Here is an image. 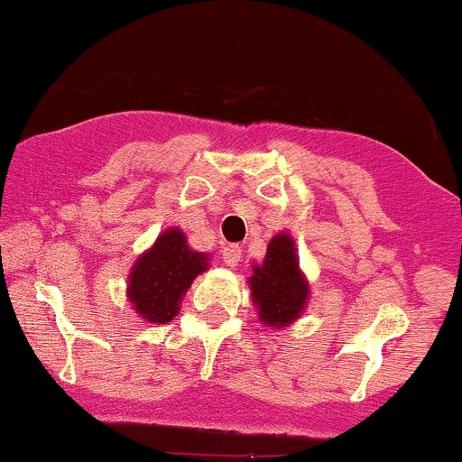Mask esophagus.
<instances>
[{
	"mask_svg": "<svg viewBox=\"0 0 462 462\" xmlns=\"http://www.w3.org/2000/svg\"><path fill=\"white\" fill-rule=\"evenodd\" d=\"M221 255H224V263L227 266H236L241 263V255H243V247L241 245H226L221 249Z\"/></svg>",
	"mask_w": 462,
	"mask_h": 462,
	"instance_id": "obj_1",
	"label": "esophagus"
}]
</instances>
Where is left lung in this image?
<instances>
[{
  "instance_id": "8db88e82",
  "label": "left lung",
  "mask_w": 462,
  "mask_h": 462,
  "mask_svg": "<svg viewBox=\"0 0 462 462\" xmlns=\"http://www.w3.org/2000/svg\"><path fill=\"white\" fill-rule=\"evenodd\" d=\"M247 284L255 314L271 329H284L299 320L310 299V282L299 266L297 245L288 232L271 238L263 263L252 264Z\"/></svg>"
}]
</instances>
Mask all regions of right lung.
<instances>
[{
    "label": "right lung",
    "instance_id": "add662e5",
    "mask_svg": "<svg viewBox=\"0 0 462 462\" xmlns=\"http://www.w3.org/2000/svg\"><path fill=\"white\" fill-rule=\"evenodd\" d=\"M208 266L210 254L189 247L185 232L171 226L133 263L126 299L140 319L165 325L180 312L182 297Z\"/></svg>",
    "mask_w": 462,
    "mask_h": 462
}]
</instances>
